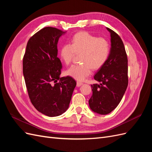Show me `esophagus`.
<instances>
[{
    "label": "esophagus",
    "instance_id": "obj_1",
    "mask_svg": "<svg viewBox=\"0 0 152 152\" xmlns=\"http://www.w3.org/2000/svg\"><path fill=\"white\" fill-rule=\"evenodd\" d=\"M82 84H83V83H82V82H77V87H80V86H81Z\"/></svg>",
    "mask_w": 152,
    "mask_h": 152
}]
</instances>
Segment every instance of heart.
<instances>
[{
  "label": "heart",
  "mask_w": 152,
  "mask_h": 152,
  "mask_svg": "<svg viewBox=\"0 0 152 152\" xmlns=\"http://www.w3.org/2000/svg\"><path fill=\"white\" fill-rule=\"evenodd\" d=\"M110 51V45L107 39L81 31L73 37L72 44H65L61 48L60 57L66 65H69L76 54H80L82 63L72 66L66 73L73 79L82 81L91 75L92 69L98 70L104 65Z\"/></svg>",
  "instance_id": "obj_1"
}]
</instances>
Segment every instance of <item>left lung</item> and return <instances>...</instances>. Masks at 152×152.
<instances>
[{"mask_svg":"<svg viewBox=\"0 0 152 152\" xmlns=\"http://www.w3.org/2000/svg\"><path fill=\"white\" fill-rule=\"evenodd\" d=\"M111 36V50L107 61L94 76L100 84L91 85L93 95L89 100L93 112L107 115L121 102L128 85L127 56L121 38L107 28Z\"/></svg>","mask_w":152,"mask_h":152,"instance_id":"1","label":"left lung"}]
</instances>
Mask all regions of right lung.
Returning a JSON list of instances; mask_svg holds the SVG:
<instances>
[{"label": "right lung", "mask_w": 152, "mask_h": 152, "mask_svg": "<svg viewBox=\"0 0 152 152\" xmlns=\"http://www.w3.org/2000/svg\"><path fill=\"white\" fill-rule=\"evenodd\" d=\"M64 31L48 26L31 36L23 59V73L30 102L49 117L60 115L70 103L77 82L70 76L59 77L62 64L58 42Z\"/></svg>", "instance_id": "right-lung-1"}]
</instances>
